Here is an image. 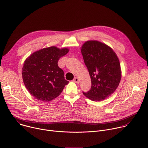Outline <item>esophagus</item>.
I'll return each mask as SVG.
<instances>
[{"label":"esophagus","instance_id":"34e87169","mask_svg":"<svg viewBox=\"0 0 148 148\" xmlns=\"http://www.w3.org/2000/svg\"><path fill=\"white\" fill-rule=\"evenodd\" d=\"M75 82H76V83H79V78H78V77H75V78H74V80H73Z\"/></svg>","mask_w":148,"mask_h":148}]
</instances>
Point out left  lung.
I'll return each mask as SVG.
<instances>
[{"instance_id": "1", "label": "left lung", "mask_w": 148, "mask_h": 148, "mask_svg": "<svg viewBox=\"0 0 148 148\" xmlns=\"http://www.w3.org/2000/svg\"><path fill=\"white\" fill-rule=\"evenodd\" d=\"M81 51L91 79V90L83 94L94 101L104 100L114 92L120 82L119 58L112 48L97 40L87 41Z\"/></svg>"}]
</instances>
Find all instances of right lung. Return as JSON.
Listing matches in <instances>:
<instances>
[{"instance_id":"obj_1","label":"right lung","mask_w":148,"mask_h":148,"mask_svg":"<svg viewBox=\"0 0 148 148\" xmlns=\"http://www.w3.org/2000/svg\"><path fill=\"white\" fill-rule=\"evenodd\" d=\"M69 51L68 48L51 46L36 51L25 61L22 78L25 87L36 99L43 102L57 98L69 81L58 61Z\"/></svg>"}]
</instances>
